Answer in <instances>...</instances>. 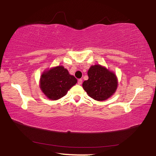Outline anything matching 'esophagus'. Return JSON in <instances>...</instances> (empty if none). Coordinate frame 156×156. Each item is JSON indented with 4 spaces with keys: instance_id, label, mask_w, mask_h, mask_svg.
I'll use <instances>...</instances> for the list:
<instances>
[{
    "instance_id": "esophagus-1",
    "label": "esophagus",
    "mask_w": 156,
    "mask_h": 156,
    "mask_svg": "<svg viewBox=\"0 0 156 156\" xmlns=\"http://www.w3.org/2000/svg\"><path fill=\"white\" fill-rule=\"evenodd\" d=\"M82 83H83V80H82V79H78V84H81Z\"/></svg>"
}]
</instances>
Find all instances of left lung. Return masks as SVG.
Listing matches in <instances>:
<instances>
[{
    "label": "left lung",
    "mask_w": 156,
    "mask_h": 156,
    "mask_svg": "<svg viewBox=\"0 0 156 156\" xmlns=\"http://www.w3.org/2000/svg\"><path fill=\"white\" fill-rule=\"evenodd\" d=\"M89 79L83 83L89 96L98 101L107 100L115 93L118 82L114 73L100 65L91 66L88 71Z\"/></svg>",
    "instance_id": "8db88e82"
}]
</instances>
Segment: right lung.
Instances as JSON below:
<instances>
[{"instance_id":"right-lung-1","label":"right lung","mask_w":156,"mask_h":156,"mask_svg":"<svg viewBox=\"0 0 156 156\" xmlns=\"http://www.w3.org/2000/svg\"><path fill=\"white\" fill-rule=\"evenodd\" d=\"M77 79L70 75L62 66L44 72L41 78V89L49 99L55 100L65 96Z\"/></svg>"}]
</instances>
